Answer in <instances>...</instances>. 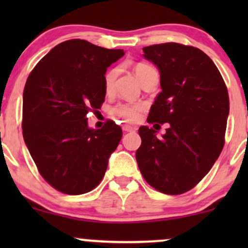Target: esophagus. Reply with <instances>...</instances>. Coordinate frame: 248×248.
I'll use <instances>...</instances> for the list:
<instances>
[{"label": "esophagus", "mask_w": 248, "mask_h": 248, "mask_svg": "<svg viewBox=\"0 0 248 248\" xmlns=\"http://www.w3.org/2000/svg\"><path fill=\"white\" fill-rule=\"evenodd\" d=\"M122 129H124V132H134L136 128L133 126H129V124H124V126H122Z\"/></svg>", "instance_id": "34e87169"}]
</instances>
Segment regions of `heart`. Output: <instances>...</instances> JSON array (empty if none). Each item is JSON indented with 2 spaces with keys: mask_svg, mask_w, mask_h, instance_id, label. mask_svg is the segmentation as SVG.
<instances>
[{
  "mask_svg": "<svg viewBox=\"0 0 248 248\" xmlns=\"http://www.w3.org/2000/svg\"><path fill=\"white\" fill-rule=\"evenodd\" d=\"M134 72H135L136 77H138L139 81L143 82L146 79L149 77L152 73L157 72L153 66L146 64V62H136L134 65ZM119 70L114 67V69H110L107 71V73L105 75L104 78V86L106 93H110L113 91V87H114V82L116 77H118ZM141 104H132V102H121V104H118L115 107H113L112 114L118 116V118H121L124 121L127 122H135L139 120L140 118V112L142 110Z\"/></svg>",
  "mask_w": 248,
  "mask_h": 248,
  "instance_id": "obj_1",
  "label": "heart"
}]
</instances>
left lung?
<instances>
[{
  "label": "left lung",
  "mask_w": 248,
  "mask_h": 248,
  "mask_svg": "<svg viewBox=\"0 0 248 248\" xmlns=\"http://www.w3.org/2000/svg\"><path fill=\"white\" fill-rule=\"evenodd\" d=\"M143 53L160 71L162 88L147 120L169 127L162 136L140 127L136 162L148 184L181 195L197 186L223 150L229 93L215 62L197 47L164 43L143 47Z\"/></svg>",
  "instance_id": "left-lung-1"
}]
</instances>
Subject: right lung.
I'll return each mask as SVG.
<instances>
[{"label":"right lung","mask_w":248,"mask_h":248,"mask_svg":"<svg viewBox=\"0 0 248 248\" xmlns=\"http://www.w3.org/2000/svg\"><path fill=\"white\" fill-rule=\"evenodd\" d=\"M124 55L84 39L53 47L28 77L23 92V138L42 177L56 190L81 195L106 172L120 143L121 128L87 124L88 112L105 101L107 67Z\"/></svg>","instance_id":"right-lung-1"}]
</instances>
